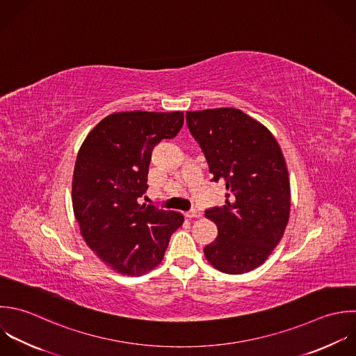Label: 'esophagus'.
Listing matches in <instances>:
<instances>
[{"label": "esophagus", "mask_w": 356, "mask_h": 356, "mask_svg": "<svg viewBox=\"0 0 356 356\" xmlns=\"http://www.w3.org/2000/svg\"><path fill=\"white\" fill-rule=\"evenodd\" d=\"M186 216L190 218V219H193V218H201L202 213H201L198 209H191V211H188V212L186 213Z\"/></svg>", "instance_id": "esophagus-1"}]
</instances>
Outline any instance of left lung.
<instances>
[{
  "instance_id": "1",
  "label": "left lung",
  "mask_w": 356,
  "mask_h": 356,
  "mask_svg": "<svg viewBox=\"0 0 356 356\" xmlns=\"http://www.w3.org/2000/svg\"><path fill=\"white\" fill-rule=\"evenodd\" d=\"M186 120L212 181H223L227 191L222 208L205 211L218 226L205 258L223 273L251 272L280 243L290 218V180L280 145L262 123L236 108L188 111Z\"/></svg>"
}]
</instances>
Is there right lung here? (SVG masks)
<instances>
[{"instance_id": "add662e5", "label": "right lung", "mask_w": 356, "mask_h": 356, "mask_svg": "<svg viewBox=\"0 0 356 356\" xmlns=\"http://www.w3.org/2000/svg\"><path fill=\"white\" fill-rule=\"evenodd\" d=\"M184 115L115 112L83 141L73 170L72 204L87 245L112 270L141 276L156 268L170 236L184 218L175 211L140 205L154 147L173 138Z\"/></svg>"}]
</instances>
